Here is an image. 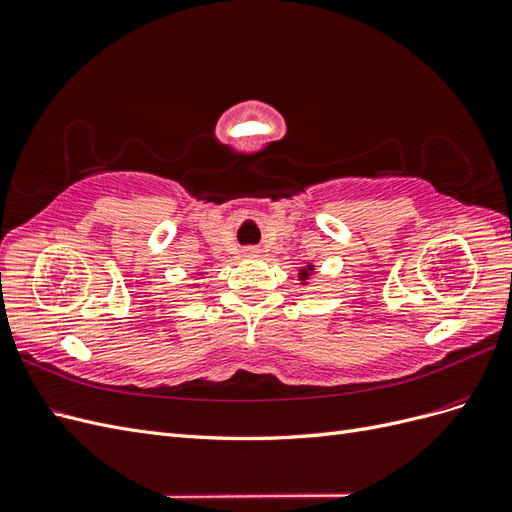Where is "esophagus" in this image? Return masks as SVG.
I'll use <instances>...</instances> for the list:
<instances>
[{
    "label": "esophagus",
    "instance_id": "obj_1",
    "mask_svg": "<svg viewBox=\"0 0 512 512\" xmlns=\"http://www.w3.org/2000/svg\"><path fill=\"white\" fill-rule=\"evenodd\" d=\"M243 254L247 256V258H256L260 252L256 250V247H245V250H243Z\"/></svg>",
    "mask_w": 512,
    "mask_h": 512
}]
</instances>
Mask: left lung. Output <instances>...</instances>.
<instances>
[{
	"mask_svg": "<svg viewBox=\"0 0 512 512\" xmlns=\"http://www.w3.org/2000/svg\"><path fill=\"white\" fill-rule=\"evenodd\" d=\"M312 271H314V265H307L305 269H301L299 277H301V282H303V284L309 280V275H312Z\"/></svg>",
	"mask_w": 512,
	"mask_h": 512,
	"instance_id": "left-lung-1",
	"label": "left lung"
}]
</instances>
